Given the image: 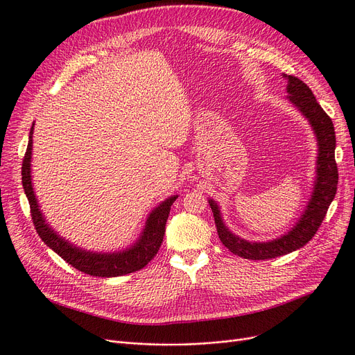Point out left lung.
Instances as JSON below:
<instances>
[{
  "instance_id": "1",
  "label": "left lung",
  "mask_w": 355,
  "mask_h": 355,
  "mask_svg": "<svg viewBox=\"0 0 355 355\" xmlns=\"http://www.w3.org/2000/svg\"><path fill=\"white\" fill-rule=\"evenodd\" d=\"M286 80V101L303 114L313 128V133L318 141V159H316V177L313 181V191L310 199L301 214L295 225L282 234L281 237L269 241H248L234 234L222 219L220 207L214 200L209 199V205L214 212L218 235L228 250L243 259L265 260L284 256L304 247L313 237L322 220L326 216L327 207L332 203L336 186H338V168L335 162V128L334 123L314 98L310 87L300 80L298 77L282 74Z\"/></svg>"
}]
</instances>
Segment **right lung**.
I'll list each match as a JSON object with an SVG mask.
<instances>
[{"instance_id": "right-lung-1", "label": "right lung", "mask_w": 355, "mask_h": 355, "mask_svg": "<svg viewBox=\"0 0 355 355\" xmlns=\"http://www.w3.org/2000/svg\"><path fill=\"white\" fill-rule=\"evenodd\" d=\"M33 127H31L28 150H26L23 166H21V182L26 198L31 205V214L35 228L42 241L54 250L61 259L67 261L69 265L76 268L77 270L85 272L90 277H101V278H114L123 277V275L140 270L146 266L149 261L156 256L157 250L162 244L165 224L171 211V205L175 202L178 196H171V198L161 202L153 211L148 215L144 227L139 235V239L125 247L124 250L115 252H92L85 250L82 247L65 240L64 237L52 228L45 215L41 211V206L37 203L36 194L33 190L32 182V150H33Z\"/></svg>"}]
</instances>
